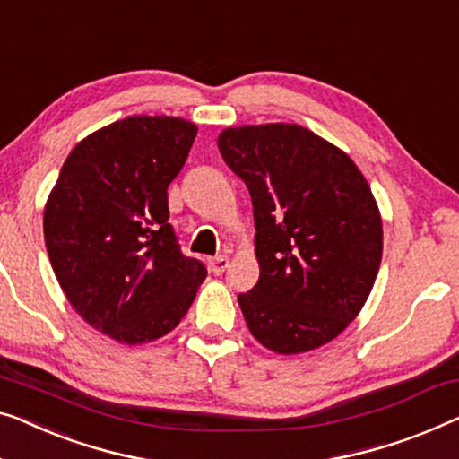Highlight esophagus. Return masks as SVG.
Listing matches in <instances>:
<instances>
[{
  "label": "esophagus",
  "mask_w": 459,
  "mask_h": 459,
  "mask_svg": "<svg viewBox=\"0 0 459 459\" xmlns=\"http://www.w3.org/2000/svg\"><path fill=\"white\" fill-rule=\"evenodd\" d=\"M228 267H230V258L228 256H215V258H211V261H209L211 273H215V275H221Z\"/></svg>",
  "instance_id": "esophagus-1"
}]
</instances>
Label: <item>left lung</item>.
I'll return each instance as SVG.
<instances>
[{"label":"left lung","mask_w":459,"mask_h":459,"mask_svg":"<svg viewBox=\"0 0 459 459\" xmlns=\"http://www.w3.org/2000/svg\"><path fill=\"white\" fill-rule=\"evenodd\" d=\"M217 147L255 211L261 275L238 296L250 333L283 356L335 340L381 264L383 221L367 178L348 152L298 124L225 128Z\"/></svg>","instance_id":"obj_1"}]
</instances>
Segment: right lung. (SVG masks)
<instances>
[{"label":"right lung","mask_w":459,"mask_h":459,"mask_svg":"<svg viewBox=\"0 0 459 459\" xmlns=\"http://www.w3.org/2000/svg\"><path fill=\"white\" fill-rule=\"evenodd\" d=\"M196 124L130 116L76 144L43 213L59 288L92 329L126 345L178 327L207 269L180 252L168 223V186L180 174Z\"/></svg>","instance_id":"add662e5"}]
</instances>
